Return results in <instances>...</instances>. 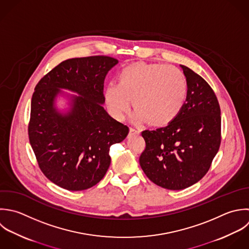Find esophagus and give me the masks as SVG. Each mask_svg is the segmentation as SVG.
Segmentation results:
<instances>
[{"label": "esophagus", "instance_id": "1", "mask_svg": "<svg viewBox=\"0 0 249 249\" xmlns=\"http://www.w3.org/2000/svg\"><path fill=\"white\" fill-rule=\"evenodd\" d=\"M139 134H140L139 130H136L134 128H130V133H129L130 136H136V135H139Z\"/></svg>", "mask_w": 249, "mask_h": 249}]
</instances>
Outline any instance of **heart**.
Here are the masks:
<instances>
[{"label": "heart", "instance_id": "1", "mask_svg": "<svg viewBox=\"0 0 249 249\" xmlns=\"http://www.w3.org/2000/svg\"><path fill=\"white\" fill-rule=\"evenodd\" d=\"M104 95L107 108L115 119L125 117L132 100L137 109L134 115L136 121L164 127L181 111L187 97V81L183 72L176 67L137 62L124 67L117 75V84H108Z\"/></svg>", "mask_w": 249, "mask_h": 249}]
</instances>
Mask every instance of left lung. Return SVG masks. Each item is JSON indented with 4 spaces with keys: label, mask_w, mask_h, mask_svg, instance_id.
I'll use <instances>...</instances> for the list:
<instances>
[{
    "label": "left lung",
    "mask_w": 249,
    "mask_h": 249,
    "mask_svg": "<svg viewBox=\"0 0 249 249\" xmlns=\"http://www.w3.org/2000/svg\"><path fill=\"white\" fill-rule=\"evenodd\" d=\"M187 97L178 117L166 127L142 133L145 149L140 165L146 177L169 190L185 189L208 173L221 142V112L209 83L180 65Z\"/></svg>",
    "instance_id": "left-lung-1"
}]
</instances>
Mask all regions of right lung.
Wrapping results in <instances>:
<instances>
[{
    "mask_svg": "<svg viewBox=\"0 0 249 249\" xmlns=\"http://www.w3.org/2000/svg\"><path fill=\"white\" fill-rule=\"evenodd\" d=\"M117 64L107 56L69 59L35 88L30 143L41 172L64 189L81 191L100 182L110 165V145L129 133L103 107L105 78ZM60 100L64 101L63 108Z\"/></svg>",
    "mask_w": 249,
    "mask_h": 249,
    "instance_id": "1",
    "label": "right lung"
}]
</instances>
